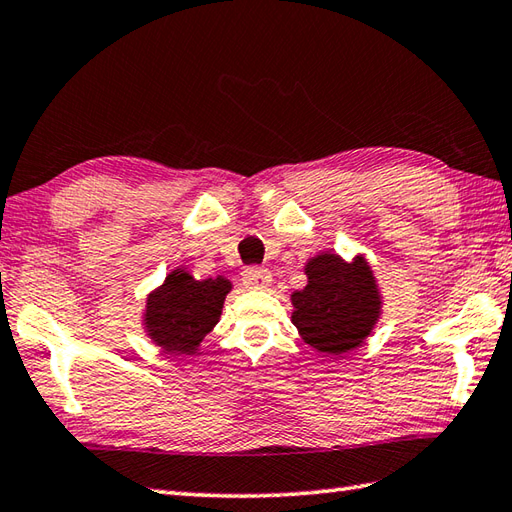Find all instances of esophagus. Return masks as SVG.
Listing matches in <instances>:
<instances>
[{
  "mask_svg": "<svg viewBox=\"0 0 512 512\" xmlns=\"http://www.w3.org/2000/svg\"><path fill=\"white\" fill-rule=\"evenodd\" d=\"M241 280L247 289H267L271 283V274L265 267H245Z\"/></svg>",
  "mask_w": 512,
  "mask_h": 512,
  "instance_id": "1",
  "label": "esophagus"
}]
</instances>
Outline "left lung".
Returning a JSON list of instances; mask_svg holds the SVG:
<instances>
[{"mask_svg": "<svg viewBox=\"0 0 512 512\" xmlns=\"http://www.w3.org/2000/svg\"><path fill=\"white\" fill-rule=\"evenodd\" d=\"M309 283L291 294L294 320L311 347L342 356L369 336L380 316L375 278L362 256L344 263L336 254H320L307 263Z\"/></svg>", "mask_w": 512, "mask_h": 512, "instance_id": "left-lung-1", "label": "left lung"}]
</instances>
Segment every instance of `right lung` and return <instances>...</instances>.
I'll return each instance as SVG.
<instances>
[{
  "label": "right lung",
  "instance_id": "obj_1",
  "mask_svg": "<svg viewBox=\"0 0 512 512\" xmlns=\"http://www.w3.org/2000/svg\"><path fill=\"white\" fill-rule=\"evenodd\" d=\"M229 289L232 285L223 276L194 280L187 271L174 269L148 298V336L170 353L196 351L221 318Z\"/></svg>",
  "mask_w": 512,
  "mask_h": 512
}]
</instances>
